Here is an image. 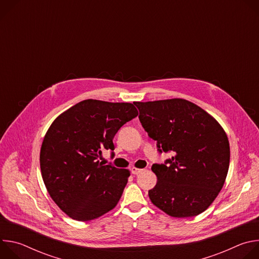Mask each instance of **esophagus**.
<instances>
[{
    "label": "esophagus",
    "instance_id": "34e87169",
    "mask_svg": "<svg viewBox=\"0 0 259 259\" xmlns=\"http://www.w3.org/2000/svg\"><path fill=\"white\" fill-rule=\"evenodd\" d=\"M142 171H143V169H139V168H137V167H132V168H131V172H132L133 174H135V175L141 173Z\"/></svg>",
    "mask_w": 259,
    "mask_h": 259
}]
</instances>
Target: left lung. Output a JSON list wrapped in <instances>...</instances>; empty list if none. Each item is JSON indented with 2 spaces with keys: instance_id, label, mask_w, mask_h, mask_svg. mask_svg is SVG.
Here are the masks:
<instances>
[{
  "instance_id": "8db88e82",
  "label": "left lung",
  "mask_w": 259,
  "mask_h": 259,
  "mask_svg": "<svg viewBox=\"0 0 259 259\" xmlns=\"http://www.w3.org/2000/svg\"><path fill=\"white\" fill-rule=\"evenodd\" d=\"M134 104L159 151L174 154L168 165L152 166L157 175V184L149 191L152 203L176 218L201 214L214 202L228 175L231 151L225 129L206 110L182 98Z\"/></svg>"
}]
</instances>
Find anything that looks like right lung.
<instances>
[{
    "label": "right lung",
    "instance_id": "obj_1",
    "mask_svg": "<svg viewBox=\"0 0 259 259\" xmlns=\"http://www.w3.org/2000/svg\"><path fill=\"white\" fill-rule=\"evenodd\" d=\"M137 115L129 102L86 99L47 130L40 152L42 177L52 200L70 218L89 221L117 206L130 171L98 159L102 151L115 150L116 133Z\"/></svg>",
    "mask_w": 259,
    "mask_h": 259
}]
</instances>
